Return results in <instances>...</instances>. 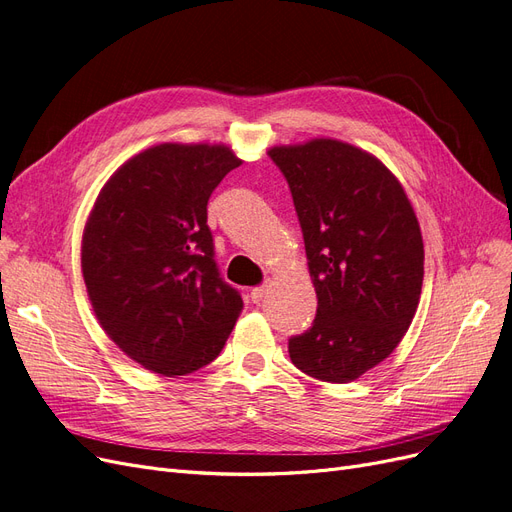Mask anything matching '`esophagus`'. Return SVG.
<instances>
[{
  "label": "esophagus",
  "mask_w": 512,
  "mask_h": 512,
  "mask_svg": "<svg viewBox=\"0 0 512 512\" xmlns=\"http://www.w3.org/2000/svg\"><path fill=\"white\" fill-rule=\"evenodd\" d=\"M265 292H267V284H260V286L252 288V292H250V299H252L254 303H260V301H262V297H265Z\"/></svg>",
  "instance_id": "1"
}]
</instances>
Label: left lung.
<instances>
[{"label": "left lung", "mask_w": 512, "mask_h": 512, "mask_svg": "<svg viewBox=\"0 0 512 512\" xmlns=\"http://www.w3.org/2000/svg\"><path fill=\"white\" fill-rule=\"evenodd\" d=\"M303 230L316 318L288 339L294 367L352 382L389 356L408 331L423 288V237L410 200L380 160L316 138L273 147Z\"/></svg>", "instance_id": "1"}]
</instances>
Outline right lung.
I'll use <instances>...</instances> for the list:
<instances>
[{"label":"right lung","instance_id":"obj_1","mask_svg":"<svg viewBox=\"0 0 512 512\" xmlns=\"http://www.w3.org/2000/svg\"><path fill=\"white\" fill-rule=\"evenodd\" d=\"M241 164L224 145H158L106 181L81 267L106 335L162 376L209 365L243 309L215 262L207 203Z\"/></svg>","mask_w":512,"mask_h":512}]
</instances>
